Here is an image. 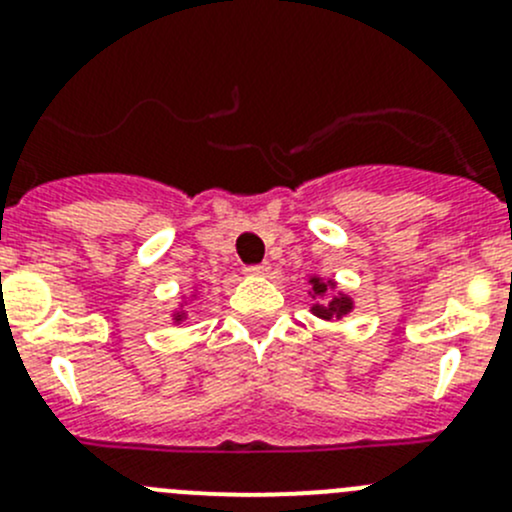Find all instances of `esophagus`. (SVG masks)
<instances>
[{
	"instance_id": "1",
	"label": "esophagus",
	"mask_w": 512,
	"mask_h": 512,
	"mask_svg": "<svg viewBox=\"0 0 512 512\" xmlns=\"http://www.w3.org/2000/svg\"><path fill=\"white\" fill-rule=\"evenodd\" d=\"M242 272H245L247 277H262L270 272V265H267V262H262V265H247Z\"/></svg>"
}]
</instances>
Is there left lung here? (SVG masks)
<instances>
[{"instance_id": "left-lung-1", "label": "left lung", "mask_w": 512, "mask_h": 512, "mask_svg": "<svg viewBox=\"0 0 512 512\" xmlns=\"http://www.w3.org/2000/svg\"><path fill=\"white\" fill-rule=\"evenodd\" d=\"M309 285H312V292L317 294V297H322V294H327V289L332 282H322L319 277H312V280H309ZM312 312L322 319H334V317L339 319V317H344V314L352 312V299H349L347 294H339V297L329 299L327 304H314Z\"/></svg>"}]
</instances>
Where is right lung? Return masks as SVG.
<instances>
[{"instance_id": "right-lung-1", "label": "right lung", "mask_w": 512, "mask_h": 512, "mask_svg": "<svg viewBox=\"0 0 512 512\" xmlns=\"http://www.w3.org/2000/svg\"><path fill=\"white\" fill-rule=\"evenodd\" d=\"M180 319H183V312H178V314H175V322H180Z\"/></svg>"}]
</instances>
